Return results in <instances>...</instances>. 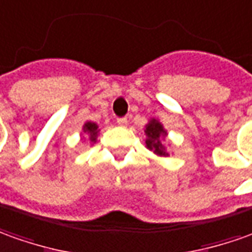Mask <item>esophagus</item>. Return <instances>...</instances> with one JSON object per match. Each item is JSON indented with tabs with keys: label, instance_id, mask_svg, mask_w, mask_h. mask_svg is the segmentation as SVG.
Segmentation results:
<instances>
[{
	"label": "esophagus",
	"instance_id": "1",
	"mask_svg": "<svg viewBox=\"0 0 252 252\" xmlns=\"http://www.w3.org/2000/svg\"><path fill=\"white\" fill-rule=\"evenodd\" d=\"M116 123H118L119 126L125 127V126H127V119H126V118H118V119H116Z\"/></svg>",
	"mask_w": 252,
	"mask_h": 252
}]
</instances>
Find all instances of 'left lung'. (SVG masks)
Masks as SVG:
<instances>
[{"instance_id":"left-lung-1","label":"left lung","mask_w":252,"mask_h":252,"mask_svg":"<svg viewBox=\"0 0 252 252\" xmlns=\"http://www.w3.org/2000/svg\"><path fill=\"white\" fill-rule=\"evenodd\" d=\"M145 134H147V140H145V145L147 148L154 151V154L159 156H169L166 152V147L162 144V138L167 136L166 130L163 129V125L158 119H151L148 125L145 126Z\"/></svg>"}]
</instances>
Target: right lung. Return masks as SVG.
<instances>
[{
  "label": "right lung",
  "mask_w": 252,
  "mask_h": 252,
  "mask_svg": "<svg viewBox=\"0 0 252 252\" xmlns=\"http://www.w3.org/2000/svg\"><path fill=\"white\" fill-rule=\"evenodd\" d=\"M83 133L89 136V140L92 143H96L97 134H98V126L94 122H86L83 125Z\"/></svg>",
  "instance_id": "right-lung-1"
}]
</instances>
